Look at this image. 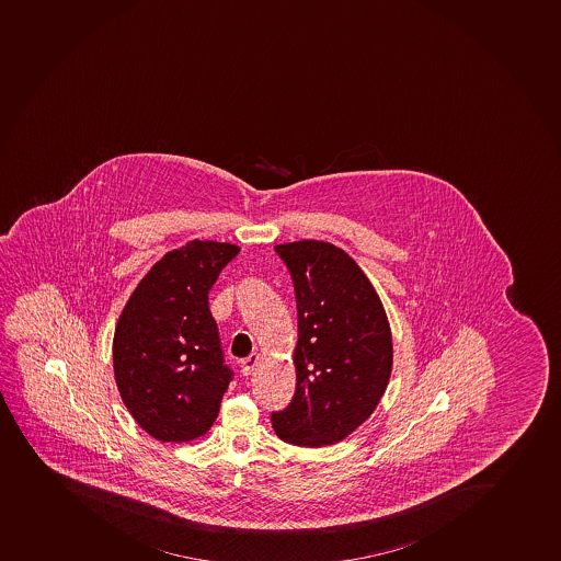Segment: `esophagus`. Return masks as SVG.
Instances as JSON below:
<instances>
[{
    "label": "esophagus",
    "mask_w": 561,
    "mask_h": 561,
    "mask_svg": "<svg viewBox=\"0 0 561 561\" xmlns=\"http://www.w3.org/2000/svg\"><path fill=\"white\" fill-rule=\"evenodd\" d=\"M256 363H259V355H248L245 359L240 360V371H242L244 376H251V371L255 370Z\"/></svg>",
    "instance_id": "34e87169"
}]
</instances>
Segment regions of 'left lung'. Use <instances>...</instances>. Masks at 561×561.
<instances>
[{
	"instance_id": "8db88e82",
	"label": "left lung",
	"mask_w": 561,
	"mask_h": 561,
	"mask_svg": "<svg viewBox=\"0 0 561 561\" xmlns=\"http://www.w3.org/2000/svg\"><path fill=\"white\" fill-rule=\"evenodd\" d=\"M294 280L297 388L273 428L291 445H335L370 417L392 374V332L381 299L337 245H275Z\"/></svg>"
}]
</instances>
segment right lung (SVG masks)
<instances>
[{"instance_id": "right-lung-1", "label": "right lung", "mask_w": 561, "mask_h": 561, "mask_svg": "<svg viewBox=\"0 0 561 561\" xmlns=\"http://www.w3.org/2000/svg\"><path fill=\"white\" fill-rule=\"evenodd\" d=\"M239 245L191 240L141 278L113 341L116 387L154 439L182 443L211 428L233 370L224 365L209 289Z\"/></svg>"}]
</instances>
